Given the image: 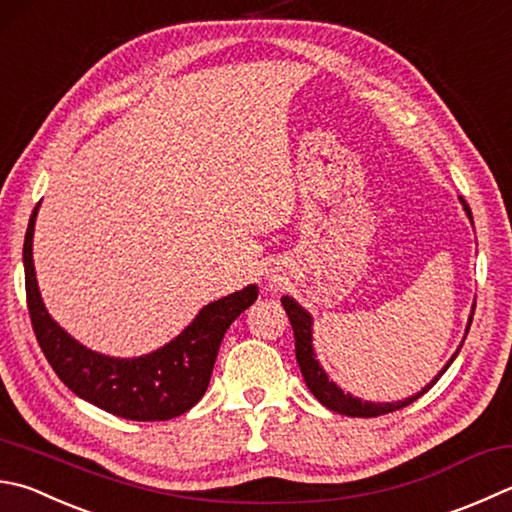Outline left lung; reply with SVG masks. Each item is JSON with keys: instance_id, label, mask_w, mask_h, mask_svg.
<instances>
[{"instance_id": "8db88e82", "label": "left lung", "mask_w": 512, "mask_h": 512, "mask_svg": "<svg viewBox=\"0 0 512 512\" xmlns=\"http://www.w3.org/2000/svg\"><path fill=\"white\" fill-rule=\"evenodd\" d=\"M459 202H461V205H464L466 216L470 218V223H472V211H470V207H468V202H466L464 198H461V196H459ZM281 303H283V307H285L289 323H292L294 341H296V361H298V368H301V372H303V379H305V383H307V388H310V392L314 394V397H316L318 401L323 403V406H325L327 410H334V412H339V414H345V417H365V419H368V417H381V414H388V412H394V410H401V408L410 406L412 401H417L419 397H423V394H426V392L432 388V385H435V383L441 379V374L446 372V370L450 368V363L457 359L461 345H464V341H466V336H464V341H461V345L457 347V352L450 356V361H448L446 365H443L441 372L435 376V379H432V381L426 385V388H421V392L412 394V397L403 399V401H394V403L361 401L359 397H352L350 392H343V390L339 388V385L327 379L325 370L321 368V363H318L316 354H314V343H312V325H314V318H312V314L307 312V310H303V307L298 305L292 296H283ZM472 314H475V305H472V312H470V316H468L466 334H468V330H470Z\"/></svg>"}]
</instances>
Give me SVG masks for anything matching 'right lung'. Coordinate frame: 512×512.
Wrapping results in <instances>:
<instances>
[{
  "mask_svg": "<svg viewBox=\"0 0 512 512\" xmlns=\"http://www.w3.org/2000/svg\"><path fill=\"white\" fill-rule=\"evenodd\" d=\"M40 205L33 209L24 238L26 301L37 343L60 381L80 399L131 421H167L194 408L207 392L225 332L256 301L258 287L247 285L205 305L176 339L149 354L115 359L93 352L57 325L42 301L33 265Z\"/></svg>",
  "mask_w": 512,
  "mask_h": 512,
  "instance_id": "right-lung-1",
  "label": "right lung"
}]
</instances>
